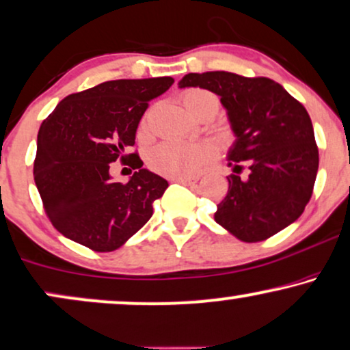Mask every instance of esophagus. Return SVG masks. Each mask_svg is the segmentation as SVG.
<instances>
[{
  "instance_id": "34e87169",
  "label": "esophagus",
  "mask_w": 350,
  "mask_h": 350,
  "mask_svg": "<svg viewBox=\"0 0 350 350\" xmlns=\"http://www.w3.org/2000/svg\"><path fill=\"white\" fill-rule=\"evenodd\" d=\"M174 180L176 183L184 184V185H196L198 183V176H190V178H178Z\"/></svg>"
}]
</instances>
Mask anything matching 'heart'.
Masks as SVG:
<instances>
[{
  "instance_id": "b5f03b06",
  "label": "heart",
  "mask_w": 350,
  "mask_h": 350,
  "mask_svg": "<svg viewBox=\"0 0 350 350\" xmlns=\"http://www.w3.org/2000/svg\"><path fill=\"white\" fill-rule=\"evenodd\" d=\"M183 103L190 113L202 118L210 114L211 118L219 111V98L211 92L203 88H189L183 94ZM152 134L150 127V114L142 118L139 126L140 139H148ZM216 154L213 145L183 142V140H166L158 144L147 154L148 167L165 178L178 179L184 176H190Z\"/></svg>"
}]
</instances>
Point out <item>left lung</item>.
Returning <instances> with one entry per match:
<instances>
[{"label":"left lung","instance_id":"left-lung-1","mask_svg":"<svg viewBox=\"0 0 350 350\" xmlns=\"http://www.w3.org/2000/svg\"><path fill=\"white\" fill-rule=\"evenodd\" d=\"M179 87L218 95L237 135L216 223L244 242H262L294 223L310 202L320 161L304 105L271 79L224 70L187 74ZM244 169L247 176L241 178Z\"/></svg>","mask_w":350,"mask_h":350}]
</instances>
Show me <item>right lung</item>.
<instances>
[{
  "mask_svg": "<svg viewBox=\"0 0 350 350\" xmlns=\"http://www.w3.org/2000/svg\"><path fill=\"white\" fill-rule=\"evenodd\" d=\"M172 77L108 81L68 95L38 131L33 179L48 219L70 241L113 252L153 215L167 180L144 170L135 132L148 103ZM137 169L129 183L109 176L114 161Z\"/></svg>",
  "mask_w": 350,
  "mask_h": 350,
  "instance_id": "obj_1",
  "label": "right lung"
}]
</instances>
